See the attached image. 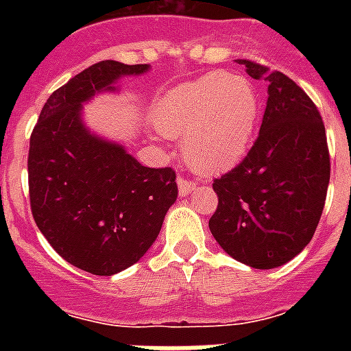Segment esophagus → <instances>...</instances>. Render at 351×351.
Listing matches in <instances>:
<instances>
[{
  "mask_svg": "<svg viewBox=\"0 0 351 351\" xmlns=\"http://www.w3.org/2000/svg\"><path fill=\"white\" fill-rule=\"evenodd\" d=\"M176 184H178V193H180L182 197H186V195H189L195 189V182L187 180L186 176H178Z\"/></svg>",
  "mask_w": 351,
  "mask_h": 351,
  "instance_id": "obj_1",
  "label": "esophagus"
}]
</instances>
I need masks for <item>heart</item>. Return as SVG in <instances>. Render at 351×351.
Segmentation results:
<instances>
[{
	"instance_id": "b5f03b06",
	"label": "heart",
	"mask_w": 351,
	"mask_h": 351,
	"mask_svg": "<svg viewBox=\"0 0 351 351\" xmlns=\"http://www.w3.org/2000/svg\"><path fill=\"white\" fill-rule=\"evenodd\" d=\"M160 131L182 138L186 162L220 175L244 158L258 120V96L242 76L213 71L176 85L156 111Z\"/></svg>"
}]
</instances>
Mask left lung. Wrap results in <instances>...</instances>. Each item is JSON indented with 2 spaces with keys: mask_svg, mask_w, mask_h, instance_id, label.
<instances>
[{
  "mask_svg": "<svg viewBox=\"0 0 351 351\" xmlns=\"http://www.w3.org/2000/svg\"><path fill=\"white\" fill-rule=\"evenodd\" d=\"M267 82L261 132L237 167L213 182L209 230L234 261L255 269L289 262L310 244L330 184L326 129L311 98L278 71L237 60Z\"/></svg>",
  "mask_w": 351,
  "mask_h": 351,
  "instance_id": "8db88e82",
  "label": "left lung"
}]
</instances>
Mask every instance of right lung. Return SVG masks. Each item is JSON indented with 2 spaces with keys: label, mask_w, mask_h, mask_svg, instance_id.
I'll return each instance as SVG.
<instances>
[{
  "label": "right lung",
  "mask_w": 351,
  "mask_h": 351,
  "mask_svg": "<svg viewBox=\"0 0 351 351\" xmlns=\"http://www.w3.org/2000/svg\"><path fill=\"white\" fill-rule=\"evenodd\" d=\"M149 65L106 62L54 90L30 134L29 197L36 226L69 264L111 277L145 255L178 187L171 167H145L85 127L82 106Z\"/></svg>",
  "instance_id": "right-lung-1"
}]
</instances>
